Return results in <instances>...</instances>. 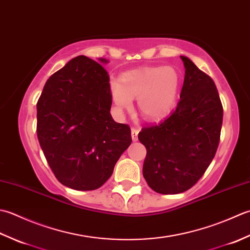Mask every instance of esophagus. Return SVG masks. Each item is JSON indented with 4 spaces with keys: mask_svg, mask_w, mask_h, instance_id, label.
I'll return each mask as SVG.
<instances>
[{
    "mask_svg": "<svg viewBox=\"0 0 250 250\" xmlns=\"http://www.w3.org/2000/svg\"><path fill=\"white\" fill-rule=\"evenodd\" d=\"M138 129L135 128V127H131V139L132 141L138 140Z\"/></svg>",
    "mask_w": 250,
    "mask_h": 250,
    "instance_id": "34e87169",
    "label": "esophagus"
}]
</instances>
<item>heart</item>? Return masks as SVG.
I'll return each mask as SVG.
<instances>
[{
  "label": "heart",
  "mask_w": 250,
  "mask_h": 250,
  "mask_svg": "<svg viewBox=\"0 0 250 250\" xmlns=\"http://www.w3.org/2000/svg\"><path fill=\"white\" fill-rule=\"evenodd\" d=\"M179 90V74L171 67H152L124 73L110 82V93L115 108L122 112L137 98V108L147 121L160 120L174 105Z\"/></svg>",
  "instance_id": "heart-1"
}]
</instances>
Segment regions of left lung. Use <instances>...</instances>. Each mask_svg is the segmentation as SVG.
<instances>
[{"mask_svg": "<svg viewBox=\"0 0 250 250\" xmlns=\"http://www.w3.org/2000/svg\"><path fill=\"white\" fill-rule=\"evenodd\" d=\"M180 58L186 74L177 108L138 134L146 149L144 177L161 194L191 189L205 174L220 141L223 108L215 82L189 58Z\"/></svg>", "mask_w": 250, "mask_h": 250, "instance_id": "left-lung-1", "label": "left lung"}]
</instances>
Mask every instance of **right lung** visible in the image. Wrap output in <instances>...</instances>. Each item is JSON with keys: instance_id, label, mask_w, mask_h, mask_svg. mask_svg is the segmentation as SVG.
Returning a JSON list of instances; mask_svg holds the SVG:
<instances>
[{"instance_id": "add662e5", "label": "right lung", "mask_w": 250, "mask_h": 250, "mask_svg": "<svg viewBox=\"0 0 250 250\" xmlns=\"http://www.w3.org/2000/svg\"><path fill=\"white\" fill-rule=\"evenodd\" d=\"M111 104L108 72L86 56L70 60L45 83L37 104V134L50 169L63 186L98 189L131 144L130 127L114 122Z\"/></svg>"}]
</instances>
